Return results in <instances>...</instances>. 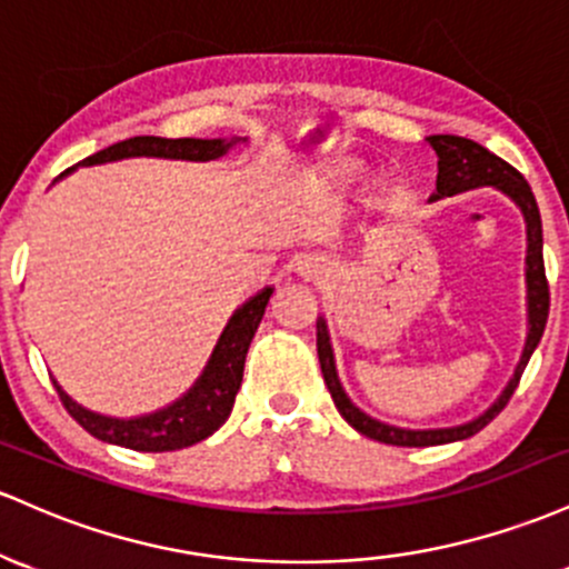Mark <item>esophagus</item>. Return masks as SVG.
<instances>
[{
  "label": "esophagus",
  "instance_id": "1",
  "mask_svg": "<svg viewBox=\"0 0 569 569\" xmlns=\"http://www.w3.org/2000/svg\"><path fill=\"white\" fill-rule=\"evenodd\" d=\"M319 271H322V263H319L317 258H301V260H298V273H301V277H317Z\"/></svg>",
  "mask_w": 569,
  "mask_h": 569
}]
</instances>
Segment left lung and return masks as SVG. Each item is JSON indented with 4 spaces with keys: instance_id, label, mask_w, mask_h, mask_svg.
<instances>
[{
    "instance_id": "obj_1",
    "label": "left lung",
    "mask_w": 569,
    "mask_h": 569,
    "mask_svg": "<svg viewBox=\"0 0 569 569\" xmlns=\"http://www.w3.org/2000/svg\"><path fill=\"white\" fill-rule=\"evenodd\" d=\"M427 144L436 150L438 156V182L436 193L430 196V201L446 199V196L465 193V190L473 188H495L500 193H506L516 207L521 209L527 222V311H529V333L525 343V355H521L519 366H516L513 379L508 381V387L502 389L500 398L491 403L481 417L473 422H465L457 427H440V430H406V427H392L379 422V419L368 417L366 411H360L352 400L343 392L341 381L336 373V360H333V347H330L328 325L325 319H317V355H319V368H322L325 385L330 389V398L338 408L343 419L355 427L357 432H362L366 438L379 440V443L389 446H440L451 443V440H465L476 432H481L502 408L508 406L510 395L519 387L521 373H525L529 357H532L535 347L540 343L542 330L548 322V306H551V296H548V279H546V266H542V222H540V209L535 201L532 188H529L525 177L513 169V166L497 158L495 152H489L487 147H481L473 139L465 137H451V133H436V137H427Z\"/></svg>"
}]
</instances>
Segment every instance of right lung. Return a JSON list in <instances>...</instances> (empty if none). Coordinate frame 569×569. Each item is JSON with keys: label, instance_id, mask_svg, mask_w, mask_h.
<instances>
[{"label": "right lung", "instance_id": "add662e5", "mask_svg": "<svg viewBox=\"0 0 569 569\" xmlns=\"http://www.w3.org/2000/svg\"><path fill=\"white\" fill-rule=\"evenodd\" d=\"M247 142V139H163V137H131L123 142L107 147V150L88 156L82 166L120 161V158H177V161H214L226 156L233 144ZM67 169L63 174H69ZM61 174V177H63ZM273 287H266L263 292L250 298L241 309L233 311L217 341L207 368L199 376L193 387L174 400L171 406L161 408L156 413L137 419H114L101 417V413L88 411L80 403H74L67 392L53 379L56 392H59L63 408L72 413V419L80 427H86L93 438L107 440V443L126 446L133 451H177L184 446H193L199 440L209 438L214 430L226 425L231 417L236 392L241 387L244 376L247 349H250L254 330L266 315V306L271 301Z\"/></svg>", "mask_w": 569, "mask_h": 569}]
</instances>
